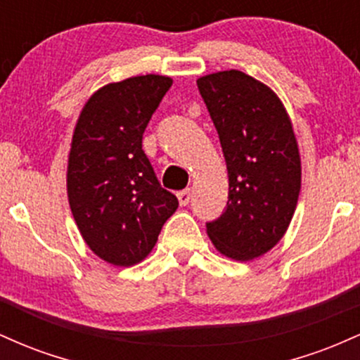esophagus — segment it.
<instances>
[{"mask_svg":"<svg viewBox=\"0 0 360 360\" xmlns=\"http://www.w3.org/2000/svg\"><path fill=\"white\" fill-rule=\"evenodd\" d=\"M177 200H179V205L181 206H186V205L189 203V200H191V191H189V189L179 191V193H177Z\"/></svg>","mask_w":360,"mask_h":360,"instance_id":"34e87169","label":"esophagus"}]
</instances>
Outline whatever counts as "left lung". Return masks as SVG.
Here are the masks:
<instances>
[{"instance_id": "1", "label": "left lung", "mask_w": 360, "mask_h": 360, "mask_svg": "<svg viewBox=\"0 0 360 360\" xmlns=\"http://www.w3.org/2000/svg\"><path fill=\"white\" fill-rule=\"evenodd\" d=\"M220 137L229 171L225 212L206 223L218 252L252 260L286 233L301 189V159L278 94L242 71L196 81Z\"/></svg>"}]
</instances>
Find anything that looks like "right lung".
Returning <instances> with one entry per match:
<instances>
[{"label":"right lung","instance_id":"1","mask_svg":"<svg viewBox=\"0 0 360 360\" xmlns=\"http://www.w3.org/2000/svg\"><path fill=\"white\" fill-rule=\"evenodd\" d=\"M171 86L159 74L110 82L89 98L74 128L69 205L89 249L113 266L146 259L179 205L142 150L143 131Z\"/></svg>","mask_w":360,"mask_h":360}]
</instances>
